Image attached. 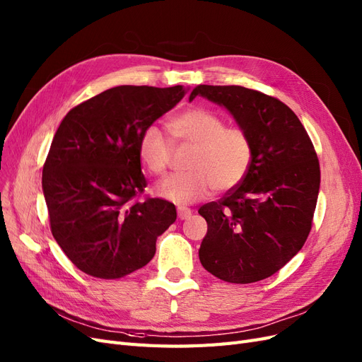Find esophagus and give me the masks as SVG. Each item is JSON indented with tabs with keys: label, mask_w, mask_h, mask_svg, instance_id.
<instances>
[{
	"label": "esophagus",
	"mask_w": 362,
	"mask_h": 362,
	"mask_svg": "<svg viewBox=\"0 0 362 362\" xmlns=\"http://www.w3.org/2000/svg\"><path fill=\"white\" fill-rule=\"evenodd\" d=\"M192 216V210L190 208H187V206H178V217L180 218H187V217H190Z\"/></svg>",
	"instance_id": "1"
}]
</instances>
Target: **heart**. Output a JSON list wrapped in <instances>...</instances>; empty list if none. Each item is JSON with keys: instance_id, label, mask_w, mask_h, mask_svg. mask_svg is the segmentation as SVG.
Wrapping results in <instances>:
<instances>
[{"instance_id": "b5f03b06", "label": "heart", "mask_w": 362, "mask_h": 362, "mask_svg": "<svg viewBox=\"0 0 362 362\" xmlns=\"http://www.w3.org/2000/svg\"><path fill=\"white\" fill-rule=\"evenodd\" d=\"M172 144L192 146L185 160L189 172L172 175L161 181L157 193L175 204H192L205 199L213 190H231L245 180L252 160L254 144L247 131L226 127V120L205 107L189 108L169 124ZM139 160L151 175L168 172L172 149L163 131L149 125L139 139Z\"/></svg>"}]
</instances>
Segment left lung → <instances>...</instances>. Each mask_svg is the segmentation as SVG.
Instances as JSON below:
<instances>
[{
    "label": "left lung",
    "mask_w": 362,
    "mask_h": 362,
    "mask_svg": "<svg viewBox=\"0 0 362 362\" xmlns=\"http://www.w3.org/2000/svg\"><path fill=\"white\" fill-rule=\"evenodd\" d=\"M223 105L254 144L245 180L199 208L208 223L199 249L205 270L233 284L272 276L298 254L311 231L320 164L299 117L278 98L242 86L194 87Z\"/></svg>",
    "instance_id": "1"
}]
</instances>
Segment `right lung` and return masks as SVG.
I'll return each mask as SVG.
<instances>
[{"label":"right lung","instance_id":"right-lung-1","mask_svg":"<svg viewBox=\"0 0 362 362\" xmlns=\"http://www.w3.org/2000/svg\"><path fill=\"white\" fill-rule=\"evenodd\" d=\"M182 86H117L64 116L42 170L56 242L86 275L119 279L152 259L177 221L169 201L146 198L139 160L144 129L177 105Z\"/></svg>","mask_w":362,"mask_h":362}]
</instances>
